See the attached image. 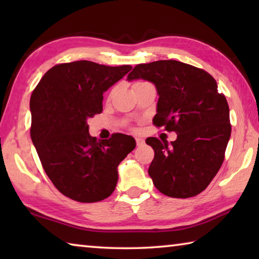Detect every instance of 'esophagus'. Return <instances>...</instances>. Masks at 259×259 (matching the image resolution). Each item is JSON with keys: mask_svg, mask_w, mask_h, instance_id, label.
<instances>
[{"mask_svg": "<svg viewBox=\"0 0 259 259\" xmlns=\"http://www.w3.org/2000/svg\"><path fill=\"white\" fill-rule=\"evenodd\" d=\"M136 143H137V146H143L145 144V140L143 138H136Z\"/></svg>", "mask_w": 259, "mask_h": 259, "instance_id": "obj_1", "label": "esophagus"}]
</instances>
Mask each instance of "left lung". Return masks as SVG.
<instances>
[{
    "label": "left lung",
    "instance_id": "1",
    "mask_svg": "<svg viewBox=\"0 0 259 259\" xmlns=\"http://www.w3.org/2000/svg\"><path fill=\"white\" fill-rule=\"evenodd\" d=\"M139 78L152 82L159 95L153 123L177 134L170 144L146 139L154 150L148 168L153 184L170 198L198 195L218 172L231 137L225 96L209 73L177 60L139 64L126 80Z\"/></svg>",
    "mask_w": 259,
    "mask_h": 259
}]
</instances>
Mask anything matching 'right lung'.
I'll list each match as a JSON object with an SVG mask.
<instances>
[{
  "mask_svg": "<svg viewBox=\"0 0 259 259\" xmlns=\"http://www.w3.org/2000/svg\"><path fill=\"white\" fill-rule=\"evenodd\" d=\"M88 60L56 65L30 97V137L43 169L57 190L78 202L108 198L119 179L117 166L136 147L134 137L89 135L88 119L103 111V94L130 69Z\"/></svg>",
  "mask_w": 259,
  "mask_h": 259,
  "instance_id": "1",
  "label": "right lung"
}]
</instances>
